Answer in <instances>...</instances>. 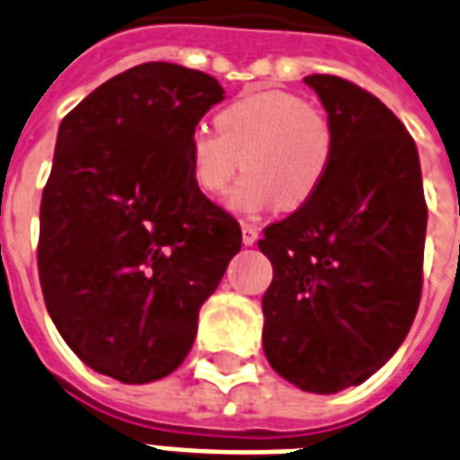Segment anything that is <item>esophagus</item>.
Wrapping results in <instances>:
<instances>
[{
  "mask_svg": "<svg viewBox=\"0 0 460 460\" xmlns=\"http://www.w3.org/2000/svg\"><path fill=\"white\" fill-rule=\"evenodd\" d=\"M259 240V227L252 226V223H244L242 220V242L247 244V247H252L254 242Z\"/></svg>",
  "mask_w": 460,
  "mask_h": 460,
  "instance_id": "1",
  "label": "esophagus"
}]
</instances>
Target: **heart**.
<instances>
[{"instance_id":"heart-1","label":"heart","mask_w":460,"mask_h":460,"mask_svg":"<svg viewBox=\"0 0 460 460\" xmlns=\"http://www.w3.org/2000/svg\"><path fill=\"white\" fill-rule=\"evenodd\" d=\"M218 131L194 129L187 141L191 181L208 197L226 191L240 167L227 204L256 213L279 201L300 208L322 190L336 137L329 117L290 91H254L216 117Z\"/></svg>"}]
</instances>
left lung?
Listing matches in <instances>:
<instances>
[{"mask_svg":"<svg viewBox=\"0 0 460 460\" xmlns=\"http://www.w3.org/2000/svg\"><path fill=\"white\" fill-rule=\"evenodd\" d=\"M329 112L336 148L322 190L270 223L263 352L297 389L336 394L386 365L422 293L427 204L415 141L365 88L305 76Z\"/></svg>","mask_w":460,"mask_h":460,"instance_id":"left-lung-1","label":"left lung"}]
</instances>
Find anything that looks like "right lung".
<instances>
[{
  "label": "right lung",
  "mask_w": 460,
  "mask_h": 460,
  "mask_svg": "<svg viewBox=\"0 0 460 460\" xmlns=\"http://www.w3.org/2000/svg\"><path fill=\"white\" fill-rule=\"evenodd\" d=\"M223 98L204 71L146 62L59 124L40 201L42 297L71 350L117 382L181 365L199 309L242 247L240 223L187 165L191 131Z\"/></svg>",
  "instance_id": "1"
}]
</instances>
